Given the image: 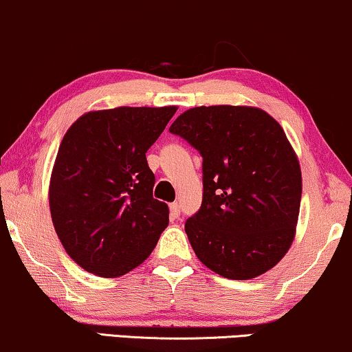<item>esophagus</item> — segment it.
I'll return each instance as SVG.
<instances>
[{
	"label": "esophagus",
	"mask_w": 352,
	"mask_h": 352,
	"mask_svg": "<svg viewBox=\"0 0 352 352\" xmlns=\"http://www.w3.org/2000/svg\"><path fill=\"white\" fill-rule=\"evenodd\" d=\"M180 216V204L179 203H172L170 204V217L172 219H177Z\"/></svg>",
	"instance_id": "34e87169"
}]
</instances>
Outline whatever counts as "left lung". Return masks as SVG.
Segmentation results:
<instances>
[{
    "instance_id": "8db88e82",
    "label": "left lung",
    "mask_w": 352,
    "mask_h": 352,
    "mask_svg": "<svg viewBox=\"0 0 352 352\" xmlns=\"http://www.w3.org/2000/svg\"><path fill=\"white\" fill-rule=\"evenodd\" d=\"M168 131L203 157V201L185 232L203 265L252 279L286 255L299 219L302 175L281 124L255 107H195Z\"/></svg>"
}]
</instances>
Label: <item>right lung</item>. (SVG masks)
Masks as SVG:
<instances>
[{
	"mask_svg": "<svg viewBox=\"0 0 352 352\" xmlns=\"http://www.w3.org/2000/svg\"><path fill=\"white\" fill-rule=\"evenodd\" d=\"M177 107H118L69 126L50 179V212L65 250L89 273L117 278L141 265L168 226L153 197L146 153Z\"/></svg>",
	"mask_w": 352,
	"mask_h": 352,
	"instance_id": "right-lung-1",
	"label": "right lung"
}]
</instances>
